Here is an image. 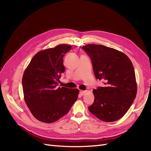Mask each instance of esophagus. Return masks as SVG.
Instances as JSON below:
<instances>
[{"label":"esophagus","mask_w":151,"mask_h":151,"mask_svg":"<svg viewBox=\"0 0 151 151\" xmlns=\"http://www.w3.org/2000/svg\"><path fill=\"white\" fill-rule=\"evenodd\" d=\"M86 93V91H80L79 94H80V95H81V96H83V95L85 94Z\"/></svg>","instance_id":"esophagus-1"}]
</instances>
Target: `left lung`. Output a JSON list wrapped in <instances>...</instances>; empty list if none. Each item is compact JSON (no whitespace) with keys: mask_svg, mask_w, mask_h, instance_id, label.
<instances>
[{"mask_svg":"<svg viewBox=\"0 0 151 151\" xmlns=\"http://www.w3.org/2000/svg\"><path fill=\"white\" fill-rule=\"evenodd\" d=\"M92 61L96 78L104 82L93 90L94 101L89 111L99 120L115 122L125 115L136 97L134 66L125 53L101 45L83 47Z\"/></svg>","mask_w":151,"mask_h":151,"instance_id":"left-lung-1","label":"left lung"}]
</instances>
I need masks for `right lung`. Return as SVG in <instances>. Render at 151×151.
Masks as SVG:
<instances>
[{
    "instance_id": "obj_1",
    "label": "right lung",
    "mask_w": 151,
    "mask_h": 151,
    "mask_svg": "<svg viewBox=\"0 0 151 151\" xmlns=\"http://www.w3.org/2000/svg\"><path fill=\"white\" fill-rule=\"evenodd\" d=\"M70 45L60 44L38 52L24 70L22 84L24 99L32 115L44 123H53L69 111L79 89L57 87L65 72L63 57Z\"/></svg>"
}]
</instances>
